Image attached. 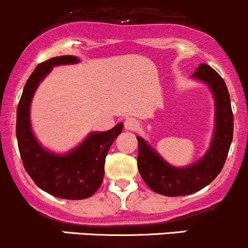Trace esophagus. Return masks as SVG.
Wrapping results in <instances>:
<instances>
[{"instance_id":"34e87169","label":"esophagus","mask_w":248,"mask_h":248,"mask_svg":"<svg viewBox=\"0 0 248 248\" xmlns=\"http://www.w3.org/2000/svg\"><path fill=\"white\" fill-rule=\"evenodd\" d=\"M124 127L126 130H136L140 127V122L135 118H127L124 122Z\"/></svg>"}]
</instances>
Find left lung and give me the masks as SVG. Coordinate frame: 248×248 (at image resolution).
I'll list each match as a JSON object with an SVG mask.
<instances>
[{"label": "left lung", "instance_id": "left-lung-1", "mask_svg": "<svg viewBox=\"0 0 248 248\" xmlns=\"http://www.w3.org/2000/svg\"><path fill=\"white\" fill-rule=\"evenodd\" d=\"M192 78L208 85L215 99V130L206 154L187 167L178 168L166 162L142 137L137 136V167L142 179L150 190L168 197L191 195L209 185L223 168L233 140V112L223 78L204 63Z\"/></svg>", "mask_w": 248, "mask_h": 248}]
</instances>
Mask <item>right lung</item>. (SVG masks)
I'll return each mask as SVG.
<instances>
[{
  "label": "right lung",
  "mask_w": 248,
  "mask_h": 248,
  "mask_svg": "<svg viewBox=\"0 0 248 248\" xmlns=\"http://www.w3.org/2000/svg\"><path fill=\"white\" fill-rule=\"evenodd\" d=\"M78 62L75 56H60L38 64L24 87L16 109V139L25 170L38 187L63 200H86L94 195L103 183L108 149L123 131V123H118L108 131L92 132L64 155L48 152L35 140L30 121L35 89L53 67Z\"/></svg>",
  "instance_id": "obj_1"
}]
</instances>
